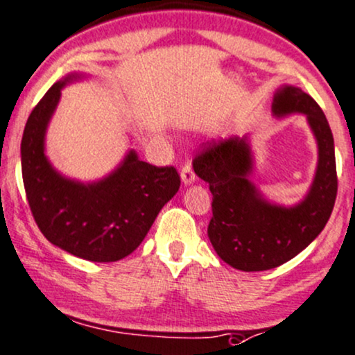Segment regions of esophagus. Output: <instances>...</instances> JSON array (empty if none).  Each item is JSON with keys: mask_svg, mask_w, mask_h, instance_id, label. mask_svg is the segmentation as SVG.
<instances>
[{"mask_svg": "<svg viewBox=\"0 0 355 355\" xmlns=\"http://www.w3.org/2000/svg\"><path fill=\"white\" fill-rule=\"evenodd\" d=\"M182 182L185 183V185H191V183L195 182V172L193 168H191V164L190 162H185L182 166Z\"/></svg>", "mask_w": 355, "mask_h": 355, "instance_id": "1", "label": "esophagus"}]
</instances>
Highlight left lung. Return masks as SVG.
<instances>
[{"label":"left lung","instance_id":"left-lung-1","mask_svg":"<svg viewBox=\"0 0 355 355\" xmlns=\"http://www.w3.org/2000/svg\"><path fill=\"white\" fill-rule=\"evenodd\" d=\"M272 112L304 114L318 140V170L301 203L286 208L263 198L250 182L253 157L246 137L205 144L193 159L195 173L213 195L208 238L216 254L241 271H266L300 254L322 232L336 203L334 139L322 109L300 87L284 85L275 94Z\"/></svg>","mask_w":355,"mask_h":355}]
</instances>
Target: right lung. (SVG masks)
I'll return each mask as SVG.
<instances>
[{"mask_svg": "<svg viewBox=\"0 0 355 355\" xmlns=\"http://www.w3.org/2000/svg\"><path fill=\"white\" fill-rule=\"evenodd\" d=\"M58 80L28 117L21 140V172L37 228L67 253L96 263L129 256L144 241L164 205L180 189L175 166L142 162L134 150L109 177L80 183L62 177L44 155V135L61 89Z\"/></svg>", "mask_w": 355, "mask_h": 355, "instance_id": "right-lung-1", "label": "right lung"}]
</instances>
